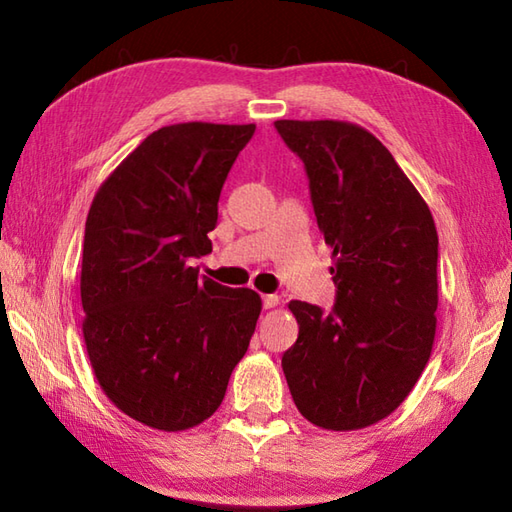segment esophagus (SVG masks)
I'll return each instance as SVG.
<instances>
[{"label":"esophagus","mask_w":512,"mask_h":512,"mask_svg":"<svg viewBox=\"0 0 512 512\" xmlns=\"http://www.w3.org/2000/svg\"><path fill=\"white\" fill-rule=\"evenodd\" d=\"M275 306H279V297L277 295H264V308L270 310V308H275Z\"/></svg>","instance_id":"34e87169"}]
</instances>
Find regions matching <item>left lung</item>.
Listing matches in <instances>:
<instances>
[{"label": "left lung", "mask_w": 512, "mask_h": 512, "mask_svg": "<svg viewBox=\"0 0 512 512\" xmlns=\"http://www.w3.org/2000/svg\"><path fill=\"white\" fill-rule=\"evenodd\" d=\"M306 165L332 248L330 314L290 301L297 343L281 358L303 418L356 431L387 418L418 383L436 339L438 231L389 149L347 121H277Z\"/></svg>", "instance_id": "8db88e82"}]
</instances>
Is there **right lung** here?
Returning <instances> with one entry per match:
<instances>
[{"label": "right lung", "mask_w": 512, "mask_h": 512, "mask_svg": "<svg viewBox=\"0 0 512 512\" xmlns=\"http://www.w3.org/2000/svg\"><path fill=\"white\" fill-rule=\"evenodd\" d=\"M255 125L178 123L149 134L96 191L85 222L83 339L103 394L160 431L198 427L262 312L250 288L198 277L217 200Z\"/></svg>", "instance_id": "right-lung-1"}]
</instances>
